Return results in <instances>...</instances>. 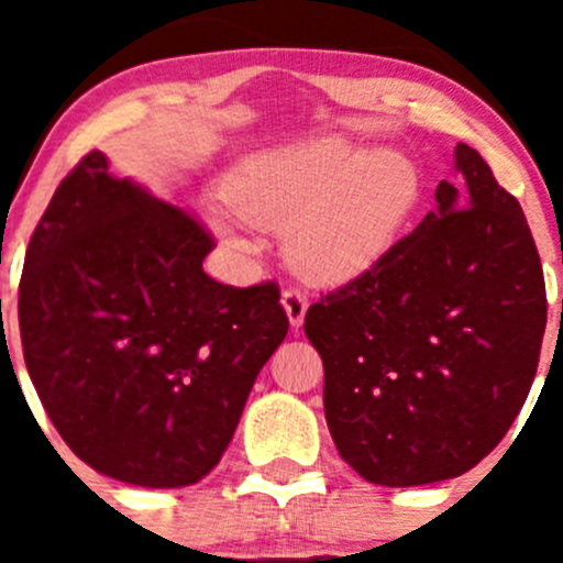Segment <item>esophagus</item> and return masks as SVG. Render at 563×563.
I'll return each instance as SVG.
<instances>
[{"label": "esophagus", "instance_id": "esophagus-1", "mask_svg": "<svg viewBox=\"0 0 563 563\" xmlns=\"http://www.w3.org/2000/svg\"><path fill=\"white\" fill-rule=\"evenodd\" d=\"M280 302H283V310H286L291 329L302 327L305 313H308V299H305V294L297 291V288H286Z\"/></svg>", "mask_w": 563, "mask_h": 563}]
</instances>
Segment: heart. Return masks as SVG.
Listing matches in <instances>:
<instances>
[{
    "instance_id": "heart-1",
    "label": "heart",
    "mask_w": 563,
    "mask_h": 563,
    "mask_svg": "<svg viewBox=\"0 0 563 563\" xmlns=\"http://www.w3.org/2000/svg\"><path fill=\"white\" fill-rule=\"evenodd\" d=\"M220 196L229 214H212V225L229 245H245L240 225L286 229L288 255L305 275L349 283L397 245L422 176L400 152L321 135L250 157Z\"/></svg>"
}]
</instances>
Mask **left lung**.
<instances>
[{
    "instance_id": "left-lung-1",
    "label": "left lung",
    "mask_w": 563,
    "mask_h": 563,
    "mask_svg": "<svg viewBox=\"0 0 563 563\" xmlns=\"http://www.w3.org/2000/svg\"><path fill=\"white\" fill-rule=\"evenodd\" d=\"M455 172L460 190L441 179L413 234L305 316L329 433L373 485L474 468L537 376L548 299L526 214L468 144Z\"/></svg>"
}]
</instances>
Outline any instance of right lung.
Listing matches in <instances>:
<instances>
[{
  "label": "right lung",
  "mask_w": 563,
  "mask_h": 563,
  "mask_svg": "<svg viewBox=\"0 0 563 563\" xmlns=\"http://www.w3.org/2000/svg\"><path fill=\"white\" fill-rule=\"evenodd\" d=\"M207 231L89 152L32 234L19 288L26 371L98 474L196 485L234 439L255 376L288 334L272 283L203 272Z\"/></svg>",
  "instance_id": "add662e5"
}]
</instances>
